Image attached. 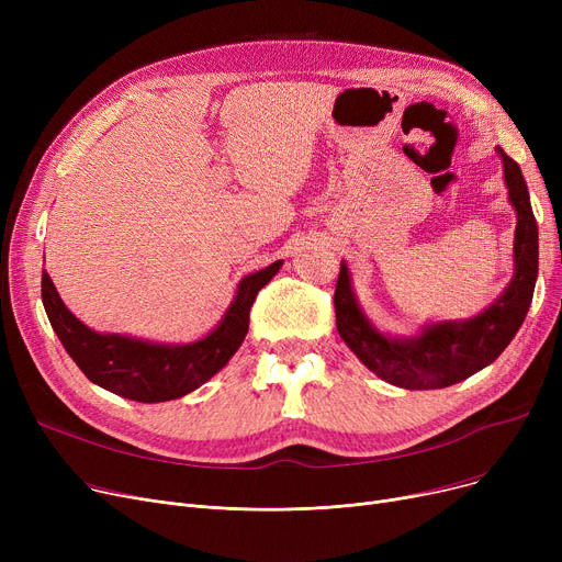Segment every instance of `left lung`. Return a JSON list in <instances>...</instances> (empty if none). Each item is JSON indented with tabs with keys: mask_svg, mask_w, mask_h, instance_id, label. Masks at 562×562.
Returning a JSON list of instances; mask_svg holds the SVG:
<instances>
[{
	"mask_svg": "<svg viewBox=\"0 0 562 562\" xmlns=\"http://www.w3.org/2000/svg\"><path fill=\"white\" fill-rule=\"evenodd\" d=\"M508 200L517 212L515 276L506 291L479 316L439 321L417 337H390L364 316L341 261L335 286L337 330L358 360L378 378L403 390H441L492 364L513 341L533 301L538 280V223L530 210L528 187L515 159L501 147Z\"/></svg>",
	"mask_w": 562,
	"mask_h": 562,
	"instance_id": "obj_1",
	"label": "left lung"
}]
</instances>
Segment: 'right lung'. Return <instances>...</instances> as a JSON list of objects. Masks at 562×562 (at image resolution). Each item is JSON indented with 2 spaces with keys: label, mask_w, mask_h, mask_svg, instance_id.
<instances>
[{
  "label": "right lung",
  "mask_w": 562,
  "mask_h": 562,
  "mask_svg": "<svg viewBox=\"0 0 562 562\" xmlns=\"http://www.w3.org/2000/svg\"><path fill=\"white\" fill-rule=\"evenodd\" d=\"M280 266L282 259L246 276L218 326L191 344H155L86 328L64 305L47 273H43V305L56 337L88 380L130 401L161 403L198 390L229 362L248 335L259 289L271 282Z\"/></svg>",
  "instance_id": "obj_1"
}]
</instances>
